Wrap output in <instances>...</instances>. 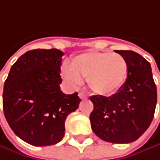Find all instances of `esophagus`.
Listing matches in <instances>:
<instances>
[{
    "label": "esophagus",
    "instance_id": "esophagus-1",
    "mask_svg": "<svg viewBox=\"0 0 160 160\" xmlns=\"http://www.w3.org/2000/svg\"><path fill=\"white\" fill-rule=\"evenodd\" d=\"M79 97H80L81 100H84V99L87 98V96L84 94V93H82V92H80V93H79Z\"/></svg>",
    "mask_w": 160,
    "mask_h": 160
}]
</instances>
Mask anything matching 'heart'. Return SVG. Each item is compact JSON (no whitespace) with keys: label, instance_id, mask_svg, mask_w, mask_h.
Here are the masks:
<instances>
[{"label":"heart","instance_id":"heart-1","mask_svg":"<svg viewBox=\"0 0 160 160\" xmlns=\"http://www.w3.org/2000/svg\"><path fill=\"white\" fill-rule=\"evenodd\" d=\"M61 74L71 86L87 79L91 91L108 97L117 93L125 83L128 65L122 55L111 52H86L72 58L70 67L64 65Z\"/></svg>","mask_w":160,"mask_h":160}]
</instances>
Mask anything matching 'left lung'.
Masks as SVG:
<instances>
[{
    "label": "left lung",
    "mask_w": 160,
    "mask_h": 160,
    "mask_svg": "<svg viewBox=\"0 0 160 160\" xmlns=\"http://www.w3.org/2000/svg\"><path fill=\"white\" fill-rule=\"evenodd\" d=\"M128 65L121 90L110 97L91 96L92 129L101 139L113 144L136 141L149 127L157 104V87L150 63L131 50H115Z\"/></svg>",
    "instance_id": "1"
}]
</instances>
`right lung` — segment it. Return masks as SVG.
Segmentation results:
<instances>
[{
	"label": "right lung",
	"instance_id": "right-lung-1",
	"mask_svg": "<svg viewBox=\"0 0 160 160\" xmlns=\"http://www.w3.org/2000/svg\"><path fill=\"white\" fill-rule=\"evenodd\" d=\"M62 51L34 49L12 66L4 82V116L14 134L24 142L46 147L65 134L67 116L78 109V93L65 94L59 84Z\"/></svg>",
	"mask_w": 160,
	"mask_h": 160
}]
</instances>
